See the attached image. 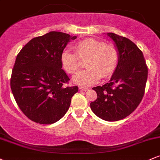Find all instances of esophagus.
<instances>
[{
	"instance_id": "esophagus-1",
	"label": "esophagus",
	"mask_w": 160,
	"mask_h": 160,
	"mask_svg": "<svg viewBox=\"0 0 160 160\" xmlns=\"http://www.w3.org/2000/svg\"><path fill=\"white\" fill-rule=\"evenodd\" d=\"M79 89H81V90H82V91H85V92H86V91L89 90V88L86 87V86H80V87H79Z\"/></svg>"
}]
</instances>
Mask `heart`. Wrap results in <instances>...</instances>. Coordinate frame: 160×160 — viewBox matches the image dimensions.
Listing matches in <instances>:
<instances>
[{
    "label": "heart",
    "mask_w": 160,
    "mask_h": 160,
    "mask_svg": "<svg viewBox=\"0 0 160 160\" xmlns=\"http://www.w3.org/2000/svg\"><path fill=\"white\" fill-rule=\"evenodd\" d=\"M75 54L64 51L61 55L62 68L69 74H76L81 67L80 60H86L87 69L77 74L74 83L88 86L95 83L102 78L107 79L115 73L119 65L120 56L117 47L106 44L101 40L86 38L73 46Z\"/></svg>",
    "instance_id": "obj_1"
}]
</instances>
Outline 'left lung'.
<instances>
[{"instance_id":"left-lung-1","label":"left lung","mask_w":160,"mask_h":160,"mask_svg":"<svg viewBox=\"0 0 160 160\" xmlns=\"http://www.w3.org/2000/svg\"><path fill=\"white\" fill-rule=\"evenodd\" d=\"M107 34L119 52V65L109 82L92 88L98 97L90 108L99 118L113 122L126 118L140 104L148 69L142 52L132 41L113 33Z\"/></svg>"}]
</instances>
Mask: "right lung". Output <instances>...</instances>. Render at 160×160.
Here are the masks:
<instances>
[{
    "instance_id": "right-lung-1",
    "label": "right lung",
    "mask_w": 160,
    "mask_h": 160,
    "mask_svg": "<svg viewBox=\"0 0 160 160\" xmlns=\"http://www.w3.org/2000/svg\"><path fill=\"white\" fill-rule=\"evenodd\" d=\"M76 36L50 32L33 38L17 55L10 87L16 103L28 119L52 124L65 116L78 87L65 86L70 79L62 69L61 55Z\"/></svg>"
}]
</instances>
